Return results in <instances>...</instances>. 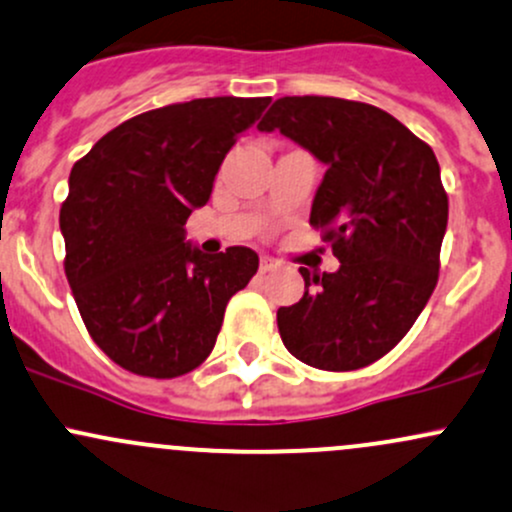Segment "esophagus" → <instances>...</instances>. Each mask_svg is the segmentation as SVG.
<instances>
[{
  "mask_svg": "<svg viewBox=\"0 0 512 512\" xmlns=\"http://www.w3.org/2000/svg\"><path fill=\"white\" fill-rule=\"evenodd\" d=\"M279 262L274 260V257H270V255H262L260 257V270L262 272H270V270H274V267H277Z\"/></svg>",
  "mask_w": 512,
  "mask_h": 512,
  "instance_id": "esophagus-1",
  "label": "esophagus"
}]
</instances>
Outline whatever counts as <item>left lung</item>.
<instances>
[{"instance_id": "1", "label": "left lung", "mask_w": 512, "mask_h": 512, "mask_svg": "<svg viewBox=\"0 0 512 512\" xmlns=\"http://www.w3.org/2000/svg\"><path fill=\"white\" fill-rule=\"evenodd\" d=\"M257 129H279L326 164L309 223L341 262L324 274L301 267L306 292L277 311L279 336L311 368H365L405 338L437 287L449 220L439 161L365 102L279 98Z\"/></svg>"}]
</instances>
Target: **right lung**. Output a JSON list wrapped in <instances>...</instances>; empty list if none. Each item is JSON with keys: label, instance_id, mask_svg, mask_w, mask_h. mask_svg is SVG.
Segmentation results:
<instances>
[{"label": "right lung", "instance_id": "1", "mask_svg": "<svg viewBox=\"0 0 512 512\" xmlns=\"http://www.w3.org/2000/svg\"><path fill=\"white\" fill-rule=\"evenodd\" d=\"M270 98H201L122 122L75 161L61 206L66 277L93 341L120 368L179 378L208 358L250 247L206 255L186 220Z\"/></svg>", "mask_w": 512, "mask_h": 512}]
</instances>
